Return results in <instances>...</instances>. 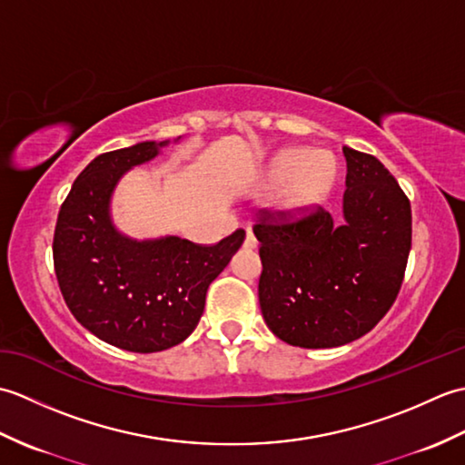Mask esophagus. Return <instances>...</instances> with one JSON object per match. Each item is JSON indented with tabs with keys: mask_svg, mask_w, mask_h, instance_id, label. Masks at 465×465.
I'll use <instances>...</instances> for the list:
<instances>
[{
	"mask_svg": "<svg viewBox=\"0 0 465 465\" xmlns=\"http://www.w3.org/2000/svg\"><path fill=\"white\" fill-rule=\"evenodd\" d=\"M245 248H258V240H255V233L252 230H245Z\"/></svg>",
	"mask_w": 465,
	"mask_h": 465,
	"instance_id": "obj_1",
	"label": "esophagus"
}]
</instances>
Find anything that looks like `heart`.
<instances>
[{"label": "heart", "instance_id": "b5f03b06", "mask_svg": "<svg viewBox=\"0 0 465 465\" xmlns=\"http://www.w3.org/2000/svg\"><path fill=\"white\" fill-rule=\"evenodd\" d=\"M338 162L328 152L290 145L272 157L265 172V185L282 190L278 212L285 217H305L330 202L338 185Z\"/></svg>", "mask_w": 465, "mask_h": 465}]
</instances>
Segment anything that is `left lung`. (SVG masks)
<instances>
[{
  "instance_id": "1",
  "label": "left lung",
  "mask_w": 465,
  "mask_h": 465,
  "mask_svg": "<svg viewBox=\"0 0 465 465\" xmlns=\"http://www.w3.org/2000/svg\"><path fill=\"white\" fill-rule=\"evenodd\" d=\"M343 217L318 210L293 223L265 213L260 308L268 328L298 348H338L368 333L396 302L411 250V207L396 177L343 145Z\"/></svg>"
}]
</instances>
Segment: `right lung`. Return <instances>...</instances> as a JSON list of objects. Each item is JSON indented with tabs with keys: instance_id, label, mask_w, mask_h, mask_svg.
<instances>
[{
	"instance_id": "add662e5",
	"label": "right lung",
	"mask_w": 465,
	"mask_h": 465,
	"mask_svg": "<svg viewBox=\"0 0 465 465\" xmlns=\"http://www.w3.org/2000/svg\"><path fill=\"white\" fill-rule=\"evenodd\" d=\"M167 143L140 142L97 155L57 215L54 265L67 308L95 338L125 351L153 353L182 343L202 318L210 283L245 240L243 230L215 245L177 235L134 240L117 230V183Z\"/></svg>"
}]
</instances>
